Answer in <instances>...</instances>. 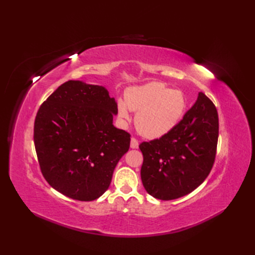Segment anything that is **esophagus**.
Masks as SVG:
<instances>
[{"instance_id": "34e87169", "label": "esophagus", "mask_w": 255, "mask_h": 255, "mask_svg": "<svg viewBox=\"0 0 255 255\" xmlns=\"http://www.w3.org/2000/svg\"><path fill=\"white\" fill-rule=\"evenodd\" d=\"M138 145H139V141L137 140V138L132 137L131 138V141H130V147L132 149H136V148H138Z\"/></svg>"}]
</instances>
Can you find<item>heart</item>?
<instances>
[{"instance_id":"heart-1","label":"heart","mask_w":255,"mask_h":255,"mask_svg":"<svg viewBox=\"0 0 255 255\" xmlns=\"http://www.w3.org/2000/svg\"><path fill=\"white\" fill-rule=\"evenodd\" d=\"M126 104H118V116L128 121L130 111L137 112L136 126L143 136L161 137L169 132L180 121L186 107L185 96L181 91L152 82L133 88L126 94Z\"/></svg>"}]
</instances>
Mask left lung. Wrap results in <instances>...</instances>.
Here are the masks:
<instances>
[{
	"label": "left lung",
	"instance_id": "obj_1",
	"mask_svg": "<svg viewBox=\"0 0 255 255\" xmlns=\"http://www.w3.org/2000/svg\"><path fill=\"white\" fill-rule=\"evenodd\" d=\"M219 136L217 108L199 93L169 132L143 141L141 181L145 191L158 199H176L193 192L213 169Z\"/></svg>",
	"mask_w": 255,
	"mask_h": 255
}]
</instances>
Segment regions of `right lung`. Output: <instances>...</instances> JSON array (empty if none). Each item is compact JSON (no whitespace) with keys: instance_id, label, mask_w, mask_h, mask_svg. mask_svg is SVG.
Wrapping results in <instances>:
<instances>
[{"instance_id":"right-lung-1","label":"right lung","mask_w":255,"mask_h":255,"mask_svg":"<svg viewBox=\"0 0 255 255\" xmlns=\"http://www.w3.org/2000/svg\"><path fill=\"white\" fill-rule=\"evenodd\" d=\"M117 111L105 88L72 80L42 103L34 142L50 186L81 202L107 191L118 161L130 147V133L113 125Z\"/></svg>"}]
</instances>
